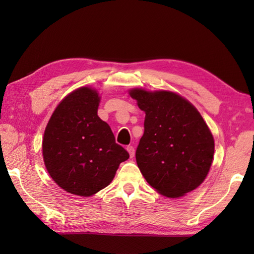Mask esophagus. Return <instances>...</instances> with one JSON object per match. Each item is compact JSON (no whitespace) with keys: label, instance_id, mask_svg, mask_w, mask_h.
Masks as SVG:
<instances>
[{"label":"esophagus","instance_id":"34e87169","mask_svg":"<svg viewBox=\"0 0 254 254\" xmlns=\"http://www.w3.org/2000/svg\"><path fill=\"white\" fill-rule=\"evenodd\" d=\"M127 150L128 152V154H130V157L132 158L133 156H134V154H135V149H134L133 146H127Z\"/></svg>","mask_w":254,"mask_h":254}]
</instances>
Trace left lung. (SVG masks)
I'll list each match as a JSON object with an SVG mask.
<instances>
[{"label": "left lung", "mask_w": 254, "mask_h": 254, "mask_svg": "<svg viewBox=\"0 0 254 254\" xmlns=\"http://www.w3.org/2000/svg\"><path fill=\"white\" fill-rule=\"evenodd\" d=\"M145 112L136 163L145 179L163 195L177 198L206 178L214 156V137L191 102L172 91L130 90Z\"/></svg>", "instance_id": "1"}]
</instances>
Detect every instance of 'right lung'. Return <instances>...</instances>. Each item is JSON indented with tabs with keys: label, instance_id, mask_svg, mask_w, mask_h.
<instances>
[{
	"label": "right lung",
	"instance_id": "add662e5",
	"mask_svg": "<svg viewBox=\"0 0 254 254\" xmlns=\"http://www.w3.org/2000/svg\"><path fill=\"white\" fill-rule=\"evenodd\" d=\"M99 101L90 87L72 91L52 113L42 139L50 177L75 195L90 196L109 186L119 165L130 157L97 115Z\"/></svg>",
	"mask_w": 254,
	"mask_h": 254
}]
</instances>
